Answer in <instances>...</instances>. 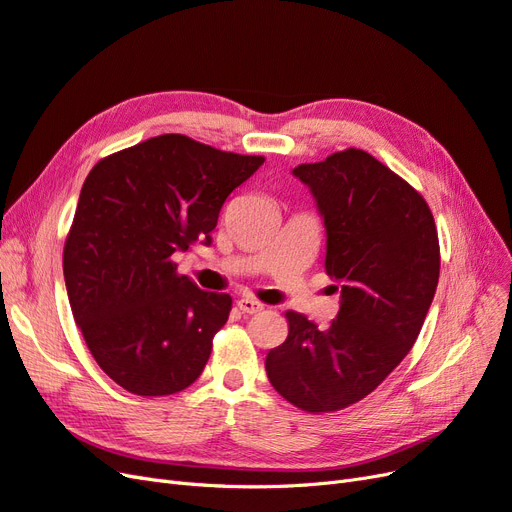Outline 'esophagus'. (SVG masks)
Listing matches in <instances>:
<instances>
[{
	"instance_id": "esophagus-1",
	"label": "esophagus",
	"mask_w": 512,
	"mask_h": 512,
	"mask_svg": "<svg viewBox=\"0 0 512 512\" xmlns=\"http://www.w3.org/2000/svg\"><path fill=\"white\" fill-rule=\"evenodd\" d=\"M238 308L242 314H259L263 310V304L251 297H242V299H238Z\"/></svg>"
}]
</instances>
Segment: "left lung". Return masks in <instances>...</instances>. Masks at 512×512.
Segmentation results:
<instances>
[{"mask_svg":"<svg viewBox=\"0 0 512 512\" xmlns=\"http://www.w3.org/2000/svg\"><path fill=\"white\" fill-rule=\"evenodd\" d=\"M293 175L325 219V270L342 295L323 331L287 312L289 335L268 352L266 371L282 399L329 413L365 399L413 348L437 291L439 236L426 200L363 149Z\"/></svg>","mask_w":512,"mask_h":512,"instance_id":"obj_1","label":"left lung"}]
</instances>
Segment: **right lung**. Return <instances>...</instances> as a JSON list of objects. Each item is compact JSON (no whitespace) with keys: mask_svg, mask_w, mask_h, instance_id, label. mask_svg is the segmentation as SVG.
<instances>
[{"mask_svg":"<svg viewBox=\"0 0 512 512\" xmlns=\"http://www.w3.org/2000/svg\"><path fill=\"white\" fill-rule=\"evenodd\" d=\"M263 160L160 135L88 173L63 274L90 354L124 390L166 396L200 377L232 297L198 289L170 257L211 244L225 198Z\"/></svg>","mask_w":512,"mask_h":512,"instance_id":"obj_1","label":"right lung"}]
</instances>
